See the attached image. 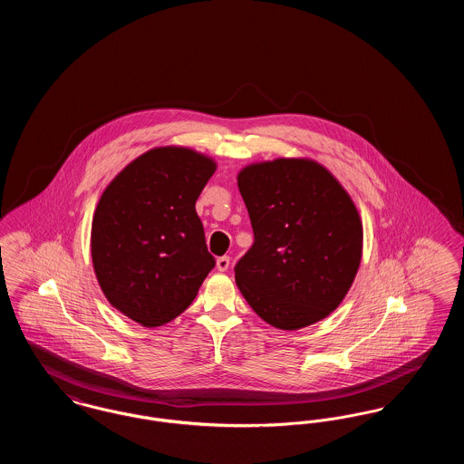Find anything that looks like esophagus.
<instances>
[{
	"label": "esophagus",
	"mask_w": 464,
	"mask_h": 464,
	"mask_svg": "<svg viewBox=\"0 0 464 464\" xmlns=\"http://www.w3.org/2000/svg\"><path fill=\"white\" fill-rule=\"evenodd\" d=\"M216 266H218V269H219V271H226V269L229 267V257H227V256H222V257L218 259Z\"/></svg>",
	"instance_id": "obj_1"
}]
</instances>
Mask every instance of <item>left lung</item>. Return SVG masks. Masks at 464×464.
<instances>
[{"instance_id": "1", "label": "left lung", "mask_w": 464, "mask_h": 464, "mask_svg": "<svg viewBox=\"0 0 464 464\" xmlns=\"http://www.w3.org/2000/svg\"><path fill=\"white\" fill-rule=\"evenodd\" d=\"M238 189L254 229V245L235 266L245 301L282 331L327 318L362 261L363 227L352 197L308 158L246 165Z\"/></svg>"}]
</instances>
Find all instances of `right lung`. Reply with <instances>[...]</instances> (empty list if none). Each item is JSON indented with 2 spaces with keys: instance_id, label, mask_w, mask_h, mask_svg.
<instances>
[{
  "instance_id": "right-lung-1",
  "label": "right lung",
  "mask_w": 464,
  "mask_h": 464,
  "mask_svg": "<svg viewBox=\"0 0 464 464\" xmlns=\"http://www.w3.org/2000/svg\"><path fill=\"white\" fill-rule=\"evenodd\" d=\"M218 165L182 146L135 158L97 203L90 248L112 308L144 327L179 316L216 266L195 203Z\"/></svg>"
}]
</instances>
